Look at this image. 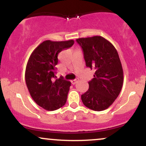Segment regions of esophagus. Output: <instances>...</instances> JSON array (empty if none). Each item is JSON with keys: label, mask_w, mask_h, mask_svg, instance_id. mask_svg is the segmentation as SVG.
<instances>
[{"label": "esophagus", "mask_w": 146, "mask_h": 146, "mask_svg": "<svg viewBox=\"0 0 146 146\" xmlns=\"http://www.w3.org/2000/svg\"><path fill=\"white\" fill-rule=\"evenodd\" d=\"M78 80H77V79H75V80H72V81H71L72 84H75L78 82Z\"/></svg>", "instance_id": "esophagus-1"}]
</instances>
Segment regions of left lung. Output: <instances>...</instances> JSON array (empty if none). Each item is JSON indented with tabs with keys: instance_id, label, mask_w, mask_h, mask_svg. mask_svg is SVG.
I'll list each match as a JSON object with an SVG mask.
<instances>
[{
	"instance_id": "left-lung-1",
	"label": "left lung",
	"mask_w": 146,
	"mask_h": 146,
	"mask_svg": "<svg viewBox=\"0 0 146 146\" xmlns=\"http://www.w3.org/2000/svg\"><path fill=\"white\" fill-rule=\"evenodd\" d=\"M82 48L87 67L95 70L89 88L82 95L85 106L102 111L110 106L121 92L123 71L116 48L102 36H95L76 40Z\"/></svg>"
}]
</instances>
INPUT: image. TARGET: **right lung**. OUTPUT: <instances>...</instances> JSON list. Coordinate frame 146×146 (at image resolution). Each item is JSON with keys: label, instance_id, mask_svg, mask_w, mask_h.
I'll return each instance as SVG.
<instances>
[{"label": "right lung", "instance_id": "obj_1", "mask_svg": "<svg viewBox=\"0 0 146 146\" xmlns=\"http://www.w3.org/2000/svg\"><path fill=\"white\" fill-rule=\"evenodd\" d=\"M74 44L67 41L45 40L31 53L25 70V81L31 98L38 106L49 111L66 104L71 82L62 77L56 79L58 55Z\"/></svg>", "mask_w": 146, "mask_h": 146}]
</instances>
